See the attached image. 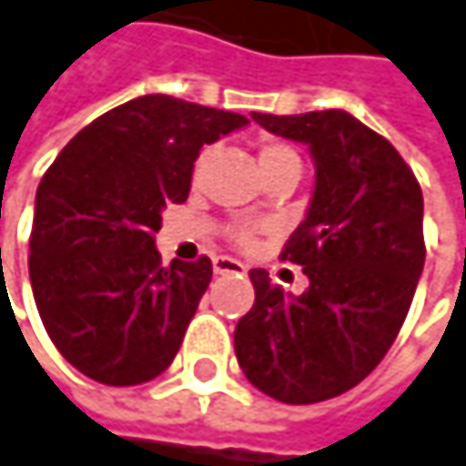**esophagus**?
<instances>
[{"mask_svg": "<svg viewBox=\"0 0 466 466\" xmlns=\"http://www.w3.org/2000/svg\"><path fill=\"white\" fill-rule=\"evenodd\" d=\"M213 272L216 275H245V264L229 258V256H216L213 258Z\"/></svg>", "mask_w": 466, "mask_h": 466, "instance_id": "1", "label": "esophagus"}]
</instances>
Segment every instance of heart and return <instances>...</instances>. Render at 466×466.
Listing matches in <instances>:
<instances>
[{"label": "heart", "instance_id": "obj_1", "mask_svg": "<svg viewBox=\"0 0 466 466\" xmlns=\"http://www.w3.org/2000/svg\"><path fill=\"white\" fill-rule=\"evenodd\" d=\"M205 158H208V153H202V158L197 161V172L202 169V164H205ZM283 161H299V156L289 147V145H283V142H267L264 147H261V153H258V164H261V169L264 167H275V164H283ZM237 239L239 242H248L250 239V229H237Z\"/></svg>", "mask_w": 466, "mask_h": 466}]
</instances>
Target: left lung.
<instances>
[{
    "instance_id": "left-lung-1",
    "label": "left lung",
    "mask_w": 466,
    "mask_h": 466,
    "mask_svg": "<svg viewBox=\"0 0 466 466\" xmlns=\"http://www.w3.org/2000/svg\"><path fill=\"white\" fill-rule=\"evenodd\" d=\"M250 118L313 156L310 208L280 253L310 286L294 297L250 269L256 302L234 353L267 397L313 405L361 383L405 324L426 258L423 197L397 147L345 110Z\"/></svg>"
}]
</instances>
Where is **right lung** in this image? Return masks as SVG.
<instances>
[{
	"label": "right lung",
	"mask_w": 466,
	"mask_h": 466,
	"mask_svg": "<svg viewBox=\"0 0 466 466\" xmlns=\"http://www.w3.org/2000/svg\"><path fill=\"white\" fill-rule=\"evenodd\" d=\"M245 124L239 113L147 94L91 121L43 175L32 291L47 337L91 380L137 386L172 364L213 264L161 267V210L188 199L202 145Z\"/></svg>",
	"instance_id": "1"
}]
</instances>
